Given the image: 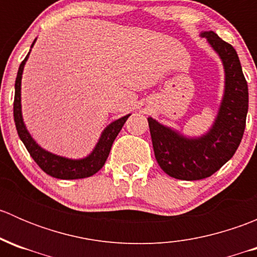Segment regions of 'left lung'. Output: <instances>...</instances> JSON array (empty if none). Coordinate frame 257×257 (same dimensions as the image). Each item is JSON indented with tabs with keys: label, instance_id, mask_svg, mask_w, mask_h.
Returning <instances> with one entry per match:
<instances>
[{
	"label": "left lung",
	"instance_id": "obj_1",
	"mask_svg": "<svg viewBox=\"0 0 257 257\" xmlns=\"http://www.w3.org/2000/svg\"><path fill=\"white\" fill-rule=\"evenodd\" d=\"M210 47L224 67V93L211 126L199 137H189L149 116L154 155L170 177L200 180L214 174L229 162L239 148L248 109L247 83L234 47L212 31H204Z\"/></svg>",
	"mask_w": 257,
	"mask_h": 257
}]
</instances>
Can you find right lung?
<instances>
[{"mask_svg":"<svg viewBox=\"0 0 257 257\" xmlns=\"http://www.w3.org/2000/svg\"><path fill=\"white\" fill-rule=\"evenodd\" d=\"M37 41L36 38L33 41L31 49L35 46V42ZM31 49L26 58L23 59L22 63L20 64V68L17 72L16 83H15V103H14V116H15V124H16V129L20 139L25 147L27 148L28 153L31 157L33 158L38 167L46 173V174L51 175V177L57 179H64V180H71V179H83L94 175L95 173L99 172L102 167L104 165L105 160H107L108 155H109L110 148H112L114 139L119 134L120 129L123 128L124 123L126 119L131 116V114L121 116V118L116 119L108 124L103 132L100 133L99 139H98L97 144L93 148L92 152L84 158H79V159H72V158L62 157V155H57L54 153L48 152V150L43 149L28 132L27 126H26L25 120H23L22 115V104H21V83H22V74L23 69H25V64L27 62L28 57H30Z\"/></svg>","mask_w":257,"mask_h":257,"instance_id":"right-lung-1","label":"right lung"}]
</instances>
